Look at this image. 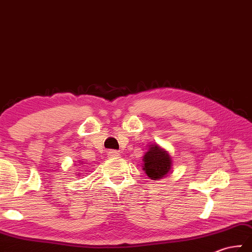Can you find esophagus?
<instances>
[{
  "label": "esophagus",
  "instance_id": "34e87169",
  "mask_svg": "<svg viewBox=\"0 0 252 252\" xmlns=\"http://www.w3.org/2000/svg\"><path fill=\"white\" fill-rule=\"evenodd\" d=\"M108 156L110 158H117V156H120V153L115 150H111V151H109Z\"/></svg>",
  "mask_w": 252,
  "mask_h": 252
}]
</instances>
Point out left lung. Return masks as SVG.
<instances>
[{
    "label": "left lung",
    "mask_w": 252,
    "mask_h": 252,
    "mask_svg": "<svg viewBox=\"0 0 252 252\" xmlns=\"http://www.w3.org/2000/svg\"><path fill=\"white\" fill-rule=\"evenodd\" d=\"M172 160L167 151L158 144H151L143 156V170L152 180H158L166 177L171 169Z\"/></svg>",
    "instance_id": "8db88e82"
}]
</instances>
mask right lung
Masks as SVG:
<instances>
[{"label":"right lung","instance_id":"obj_1","mask_svg":"<svg viewBox=\"0 0 252 252\" xmlns=\"http://www.w3.org/2000/svg\"><path fill=\"white\" fill-rule=\"evenodd\" d=\"M81 163H82V161H80V164H81Z\"/></svg>","mask_w":252,"mask_h":252}]
</instances>
